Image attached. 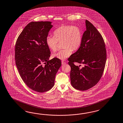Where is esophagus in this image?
Segmentation results:
<instances>
[{
  "label": "esophagus",
  "instance_id": "obj_1",
  "mask_svg": "<svg viewBox=\"0 0 123 123\" xmlns=\"http://www.w3.org/2000/svg\"><path fill=\"white\" fill-rule=\"evenodd\" d=\"M65 64H66V62H64V61H62V65H65Z\"/></svg>",
  "mask_w": 123,
  "mask_h": 123
}]
</instances>
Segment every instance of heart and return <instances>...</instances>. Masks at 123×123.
I'll use <instances>...</instances> for the list:
<instances>
[{"mask_svg": "<svg viewBox=\"0 0 123 123\" xmlns=\"http://www.w3.org/2000/svg\"><path fill=\"white\" fill-rule=\"evenodd\" d=\"M54 37L48 36L46 43L53 51L57 50L58 42H62L63 49L53 54L52 57L61 60L66 59L72 54L73 50H78L82 43V34L79 27L72 25H63L54 32Z\"/></svg>", "mask_w": 123, "mask_h": 123, "instance_id": "heart-1", "label": "heart"}]
</instances>
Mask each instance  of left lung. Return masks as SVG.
<instances>
[{
    "label": "left lung",
    "mask_w": 123,
    "mask_h": 123,
    "mask_svg": "<svg viewBox=\"0 0 123 123\" xmlns=\"http://www.w3.org/2000/svg\"><path fill=\"white\" fill-rule=\"evenodd\" d=\"M86 31L82 35L79 49L68 58L71 67V84L74 88L82 91L95 86L103 74L107 54L104 39L95 26L86 20ZM74 62L84 65L82 68Z\"/></svg>",
    "instance_id": "8db88e82"
}]
</instances>
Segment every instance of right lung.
<instances>
[{
  "label": "right lung",
  "instance_id": "add662e5",
  "mask_svg": "<svg viewBox=\"0 0 123 123\" xmlns=\"http://www.w3.org/2000/svg\"><path fill=\"white\" fill-rule=\"evenodd\" d=\"M49 21L31 22L19 35L15 46V61L20 76L27 86L42 93L54 86L60 59L49 60L50 51L46 38L53 27Z\"/></svg>",
  "mask_w": 123,
  "mask_h": 123
}]
</instances>
